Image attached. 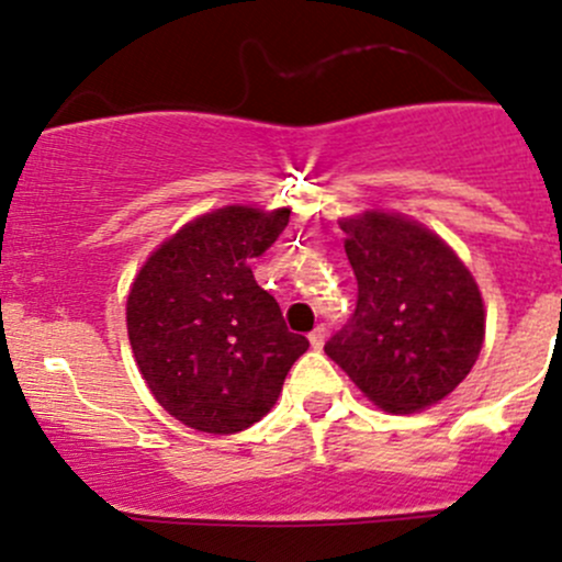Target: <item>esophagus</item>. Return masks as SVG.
Listing matches in <instances>:
<instances>
[{
  "label": "esophagus",
  "instance_id": "esophagus-1",
  "mask_svg": "<svg viewBox=\"0 0 562 562\" xmlns=\"http://www.w3.org/2000/svg\"><path fill=\"white\" fill-rule=\"evenodd\" d=\"M324 337H326V326L324 324L315 326V329L310 331V346L321 348V346H324Z\"/></svg>",
  "mask_w": 562,
  "mask_h": 562
}]
</instances>
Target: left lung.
Instances as JSON below:
<instances>
[{
    "label": "left lung",
    "instance_id": "left-lung-1",
    "mask_svg": "<svg viewBox=\"0 0 562 562\" xmlns=\"http://www.w3.org/2000/svg\"><path fill=\"white\" fill-rule=\"evenodd\" d=\"M340 227L357 307L326 340V357L384 412L434 406L481 353L486 313L475 277L437 233L397 214L364 211Z\"/></svg>",
    "mask_w": 562,
    "mask_h": 562
}]
</instances>
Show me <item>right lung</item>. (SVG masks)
Wrapping results in <instances>:
<instances>
[{
    "instance_id": "1",
    "label": "right lung",
    "mask_w": 562,
    "mask_h": 562,
    "mask_svg": "<svg viewBox=\"0 0 562 562\" xmlns=\"http://www.w3.org/2000/svg\"><path fill=\"white\" fill-rule=\"evenodd\" d=\"M291 211L225 205L183 225L139 269L125 321L136 368L183 426L236 434L277 403L310 348L255 282L249 260L285 231Z\"/></svg>"
}]
</instances>
